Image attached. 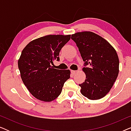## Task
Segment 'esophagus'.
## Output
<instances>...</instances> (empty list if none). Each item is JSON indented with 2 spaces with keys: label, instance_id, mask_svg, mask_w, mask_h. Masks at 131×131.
Here are the masks:
<instances>
[{
  "label": "esophagus",
  "instance_id": "obj_1",
  "mask_svg": "<svg viewBox=\"0 0 131 131\" xmlns=\"http://www.w3.org/2000/svg\"><path fill=\"white\" fill-rule=\"evenodd\" d=\"M77 72V71H75V70H71V74H72L73 75H74L76 74V73Z\"/></svg>",
  "mask_w": 131,
  "mask_h": 131
}]
</instances>
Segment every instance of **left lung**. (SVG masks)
<instances>
[{
	"instance_id": "obj_1",
	"label": "left lung",
	"mask_w": 131,
	"mask_h": 131,
	"mask_svg": "<svg viewBox=\"0 0 131 131\" xmlns=\"http://www.w3.org/2000/svg\"><path fill=\"white\" fill-rule=\"evenodd\" d=\"M85 65V82L79 84L81 94L91 100L104 97L114 85L119 71V60L116 50L108 41L91 31L71 35Z\"/></svg>"
}]
</instances>
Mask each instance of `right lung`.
<instances>
[{"label": "right lung", "mask_w": 131, "mask_h": 131, "mask_svg": "<svg viewBox=\"0 0 131 131\" xmlns=\"http://www.w3.org/2000/svg\"><path fill=\"white\" fill-rule=\"evenodd\" d=\"M70 36L58 35L39 37L28 43L22 51L18 61L21 79L36 99L45 102L55 100L70 78L69 70L56 69L51 66L55 60H60L61 49Z\"/></svg>", "instance_id": "add662e5"}]
</instances>
